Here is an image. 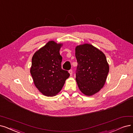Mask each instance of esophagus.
<instances>
[{
	"instance_id": "1",
	"label": "esophagus",
	"mask_w": 133,
	"mask_h": 133,
	"mask_svg": "<svg viewBox=\"0 0 133 133\" xmlns=\"http://www.w3.org/2000/svg\"><path fill=\"white\" fill-rule=\"evenodd\" d=\"M69 72L70 76H71L72 74V70H70L69 71Z\"/></svg>"
}]
</instances>
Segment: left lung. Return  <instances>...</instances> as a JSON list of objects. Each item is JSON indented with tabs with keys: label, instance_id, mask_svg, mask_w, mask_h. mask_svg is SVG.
I'll return each instance as SVG.
<instances>
[{
	"label": "left lung",
	"instance_id": "8db88e82",
	"mask_svg": "<svg viewBox=\"0 0 133 133\" xmlns=\"http://www.w3.org/2000/svg\"><path fill=\"white\" fill-rule=\"evenodd\" d=\"M77 62L76 81L80 91L92 96L105 83L109 65L104 53L91 44H84L75 48Z\"/></svg>",
	"mask_w": 133,
	"mask_h": 133
}]
</instances>
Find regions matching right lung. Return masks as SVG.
<instances>
[{"instance_id": "obj_1", "label": "right lung", "mask_w": 133, "mask_h": 133, "mask_svg": "<svg viewBox=\"0 0 133 133\" xmlns=\"http://www.w3.org/2000/svg\"><path fill=\"white\" fill-rule=\"evenodd\" d=\"M63 44L50 41L32 57L30 72L34 85L43 95L54 97L62 89L70 74L62 69L59 51Z\"/></svg>"}]
</instances>
